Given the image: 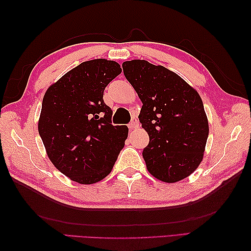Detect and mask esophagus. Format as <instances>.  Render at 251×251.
I'll return each instance as SVG.
<instances>
[{
	"label": "esophagus",
	"mask_w": 251,
	"mask_h": 251,
	"mask_svg": "<svg viewBox=\"0 0 251 251\" xmlns=\"http://www.w3.org/2000/svg\"><path fill=\"white\" fill-rule=\"evenodd\" d=\"M128 127H129L130 130H131V129H137L138 127H139V123H138L136 117H132V120H131V122L129 123Z\"/></svg>",
	"instance_id": "esophagus-1"
}]
</instances>
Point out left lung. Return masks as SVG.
Masks as SVG:
<instances>
[{"label":"left lung","mask_w":251,"mask_h":251,"mask_svg":"<svg viewBox=\"0 0 251 251\" xmlns=\"http://www.w3.org/2000/svg\"><path fill=\"white\" fill-rule=\"evenodd\" d=\"M142 102L139 121L150 142L142 152L153 177L178 182L200 166L209 126L201 96L178 74L147 60L123 62Z\"/></svg>","instance_id":"obj_1"}]
</instances>
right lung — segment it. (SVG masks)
<instances>
[{"label": "right lung", "instance_id": "obj_1", "mask_svg": "<svg viewBox=\"0 0 251 251\" xmlns=\"http://www.w3.org/2000/svg\"><path fill=\"white\" fill-rule=\"evenodd\" d=\"M122 69L113 60L84 61L47 88L39 134L54 166L71 180L93 184L113 168L128 136L111 124L103 92Z\"/></svg>", "mask_w": 251, "mask_h": 251}]
</instances>
